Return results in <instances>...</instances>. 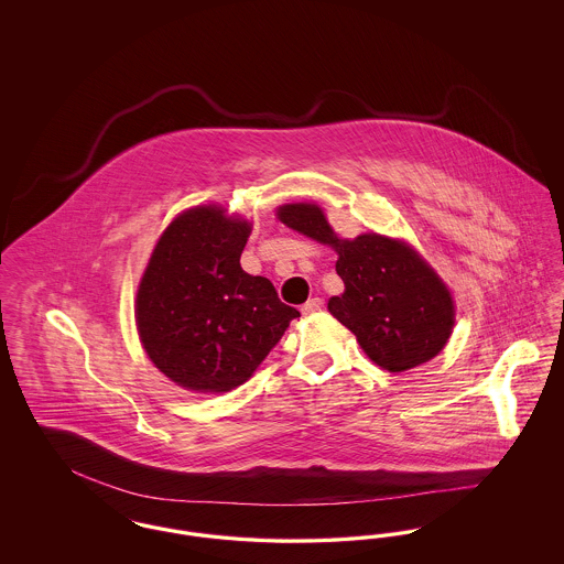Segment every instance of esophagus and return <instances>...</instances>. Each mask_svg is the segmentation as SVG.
Listing matches in <instances>:
<instances>
[{"mask_svg": "<svg viewBox=\"0 0 564 564\" xmlns=\"http://www.w3.org/2000/svg\"><path fill=\"white\" fill-rule=\"evenodd\" d=\"M323 302L322 297H311L306 304H302V315H311V313H317V311H322L323 308Z\"/></svg>", "mask_w": 564, "mask_h": 564, "instance_id": "34e87169", "label": "esophagus"}]
</instances>
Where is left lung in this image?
Masks as SVG:
<instances>
[{"label":"left lung","mask_w":564,"mask_h":564,"mask_svg":"<svg viewBox=\"0 0 564 564\" xmlns=\"http://www.w3.org/2000/svg\"><path fill=\"white\" fill-rule=\"evenodd\" d=\"M276 215L290 228L336 249L345 294L332 297L327 308L375 364L403 372L444 349L455 325L453 297L405 242L380 235L343 241L311 203L285 205Z\"/></svg>","instance_id":"8db88e82"}]
</instances>
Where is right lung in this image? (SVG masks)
<instances>
[{
    "label": "right lung",
    "mask_w": 564,
    "mask_h": 564,
    "mask_svg": "<svg viewBox=\"0 0 564 564\" xmlns=\"http://www.w3.org/2000/svg\"><path fill=\"white\" fill-rule=\"evenodd\" d=\"M247 237V221L196 207L171 221L141 279L143 349L162 375L192 391L242 384L300 317L267 276L241 269Z\"/></svg>",
    "instance_id": "right-lung-1"
}]
</instances>
